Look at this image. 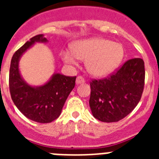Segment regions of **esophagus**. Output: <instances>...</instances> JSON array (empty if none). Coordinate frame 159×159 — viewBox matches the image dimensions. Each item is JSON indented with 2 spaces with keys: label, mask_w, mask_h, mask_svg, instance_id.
Wrapping results in <instances>:
<instances>
[{
  "label": "esophagus",
  "mask_w": 159,
  "mask_h": 159,
  "mask_svg": "<svg viewBox=\"0 0 159 159\" xmlns=\"http://www.w3.org/2000/svg\"><path fill=\"white\" fill-rule=\"evenodd\" d=\"M85 82V80H84V79L83 78L82 76H78L76 78V80H75V83H76V84H83V83Z\"/></svg>",
  "instance_id": "1"
}]
</instances>
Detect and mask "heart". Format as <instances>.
I'll return each mask as SVG.
<instances>
[{
	"label": "heart",
	"instance_id": "b5f03b06",
	"mask_svg": "<svg viewBox=\"0 0 159 159\" xmlns=\"http://www.w3.org/2000/svg\"><path fill=\"white\" fill-rule=\"evenodd\" d=\"M71 50L62 52L63 60L73 65L76 64L77 59L86 60L87 70L95 77L111 73L120 64L124 53L122 44L99 37L78 40L73 43Z\"/></svg>",
	"mask_w": 159,
	"mask_h": 159
}]
</instances>
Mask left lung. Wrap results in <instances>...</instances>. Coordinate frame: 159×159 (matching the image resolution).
<instances>
[{"instance_id":"obj_1","label":"left lung","mask_w":159,"mask_h":159,"mask_svg":"<svg viewBox=\"0 0 159 159\" xmlns=\"http://www.w3.org/2000/svg\"><path fill=\"white\" fill-rule=\"evenodd\" d=\"M144 61L134 58L116 73L90 83L89 105L94 117L104 123L123 119L137 106L144 88Z\"/></svg>"}]
</instances>
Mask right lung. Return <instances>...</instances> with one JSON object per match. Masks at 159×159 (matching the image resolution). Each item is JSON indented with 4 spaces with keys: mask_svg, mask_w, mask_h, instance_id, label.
<instances>
[{
    "mask_svg": "<svg viewBox=\"0 0 159 159\" xmlns=\"http://www.w3.org/2000/svg\"><path fill=\"white\" fill-rule=\"evenodd\" d=\"M36 42L46 43L43 34L32 37L12 56L9 70V90L12 99L25 117L40 123H51L60 116L66 99L75 87L76 76L54 73L41 86H31L22 78L19 61L22 55Z\"/></svg>",
    "mask_w": 159,
    "mask_h": 159,
    "instance_id": "add662e5",
    "label": "right lung"
}]
</instances>
